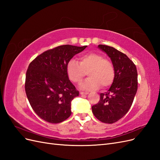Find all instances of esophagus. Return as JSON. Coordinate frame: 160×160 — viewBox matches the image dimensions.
<instances>
[{
	"instance_id": "obj_1",
	"label": "esophagus",
	"mask_w": 160,
	"mask_h": 160,
	"mask_svg": "<svg viewBox=\"0 0 160 160\" xmlns=\"http://www.w3.org/2000/svg\"><path fill=\"white\" fill-rule=\"evenodd\" d=\"M80 94L81 95H88V92H83V91H81L80 92Z\"/></svg>"
}]
</instances>
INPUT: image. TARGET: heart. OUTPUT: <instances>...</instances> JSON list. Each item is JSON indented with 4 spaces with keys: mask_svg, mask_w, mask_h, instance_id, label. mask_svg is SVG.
<instances>
[{
    "mask_svg": "<svg viewBox=\"0 0 160 160\" xmlns=\"http://www.w3.org/2000/svg\"><path fill=\"white\" fill-rule=\"evenodd\" d=\"M88 72L89 78L81 83L80 88L90 91L99 89L101 85L105 88L112 84L115 69L112 62L98 53L89 52L81 56L79 62L71 59L67 65L69 79L79 83Z\"/></svg>",
    "mask_w": 160,
    "mask_h": 160,
    "instance_id": "heart-1",
    "label": "heart"
}]
</instances>
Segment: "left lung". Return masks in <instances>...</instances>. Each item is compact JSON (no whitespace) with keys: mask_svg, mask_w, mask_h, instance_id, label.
I'll return each instance as SVG.
<instances>
[{"mask_svg":"<svg viewBox=\"0 0 160 160\" xmlns=\"http://www.w3.org/2000/svg\"><path fill=\"white\" fill-rule=\"evenodd\" d=\"M98 48L110 58L115 77L109 89L100 94L99 103L92 106L95 118L105 123L118 122L128 113L138 90L136 67L128 57L112 47L99 45Z\"/></svg>","mask_w":160,"mask_h":160,"instance_id":"8db88e82","label":"left lung"}]
</instances>
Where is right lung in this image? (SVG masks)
Here are the masks:
<instances>
[{
	"label": "right lung",
	"mask_w": 160,
	"mask_h": 160,
	"mask_svg": "<svg viewBox=\"0 0 160 160\" xmlns=\"http://www.w3.org/2000/svg\"><path fill=\"white\" fill-rule=\"evenodd\" d=\"M88 46L61 45L37 57L26 73L25 91L36 114L51 123L63 122L71 114V101L79 91L69 79L67 65Z\"/></svg>",
	"instance_id": "1"
}]
</instances>
